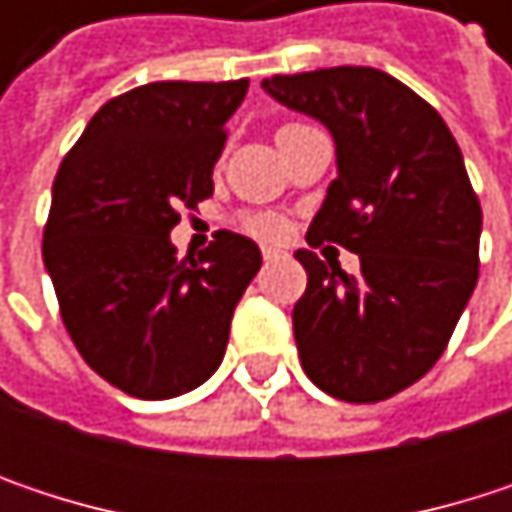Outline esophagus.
Returning <instances> with one entry per match:
<instances>
[{"label": "esophagus", "instance_id": "1", "mask_svg": "<svg viewBox=\"0 0 512 512\" xmlns=\"http://www.w3.org/2000/svg\"><path fill=\"white\" fill-rule=\"evenodd\" d=\"M260 255H263V260L269 263V260H278V257H284V252H281V249H275V246H263V252H260Z\"/></svg>", "mask_w": 512, "mask_h": 512}]
</instances>
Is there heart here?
I'll list each match as a JSON object with an SVG mask.
<instances>
[{"mask_svg": "<svg viewBox=\"0 0 512 512\" xmlns=\"http://www.w3.org/2000/svg\"><path fill=\"white\" fill-rule=\"evenodd\" d=\"M293 127H302V124H284L281 130H293ZM237 228L246 231L249 237H257V240H278L284 234V219L275 213H240Z\"/></svg>", "mask_w": 512, "mask_h": 512, "instance_id": "b5f03b06", "label": "heart"}]
</instances>
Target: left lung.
Wrapping results in <instances>:
<instances>
[{"mask_svg": "<svg viewBox=\"0 0 512 512\" xmlns=\"http://www.w3.org/2000/svg\"><path fill=\"white\" fill-rule=\"evenodd\" d=\"M329 127L338 151L308 246L361 260L347 275L308 249L293 335L308 379L347 403H379L445 353L480 266V201L442 115L373 67H323L260 82Z\"/></svg>", "mask_w": 512, "mask_h": 512, "instance_id": "1", "label": "left lung"}]
</instances>
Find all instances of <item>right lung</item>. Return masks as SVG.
<instances>
[{
	"mask_svg": "<svg viewBox=\"0 0 512 512\" xmlns=\"http://www.w3.org/2000/svg\"><path fill=\"white\" fill-rule=\"evenodd\" d=\"M246 91L249 79L139 85L103 103L58 165L44 266L79 356L124 394L168 400L222 364L260 249L219 231L180 260L168 234L213 195Z\"/></svg>",
	"mask_w": 512,
	"mask_h": 512,
	"instance_id": "obj_1",
	"label": "right lung"
}]
</instances>
